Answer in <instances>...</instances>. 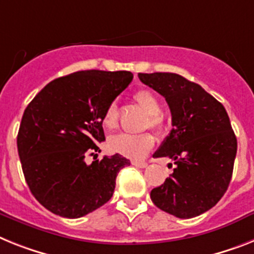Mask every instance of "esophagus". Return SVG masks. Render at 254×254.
Returning a JSON list of instances; mask_svg holds the SVG:
<instances>
[{"instance_id":"obj_1","label":"esophagus","mask_w":254,"mask_h":254,"mask_svg":"<svg viewBox=\"0 0 254 254\" xmlns=\"http://www.w3.org/2000/svg\"><path fill=\"white\" fill-rule=\"evenodd\" d=\"M133 165L137 168H146L147 163H144V161H133Z\"/></svg>"}]
</instances>
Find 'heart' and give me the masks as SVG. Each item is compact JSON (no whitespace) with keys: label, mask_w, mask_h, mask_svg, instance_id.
I'll return each mask as SVG.
<instances>
[{"label":"heart","mask_w":254,"mask_h":254,"mask_svg":"<svg viewBox=\"0 0 254 254\" xmlns=\"http://www.w3.org/2000/svg\"><path fill=\"white\" fill-rule=\"evenodd\" d=\"M134 99L139 104V107L148 115V120L144 124V127H150L156 131L164 129V120L161 116V103L159 98L148 89L138 90L134 94ZM102 124L108 130H115L119 127V110L116 103L108 104L102 117ZM155 144V138L152 134L143 133L139 135H130V134H119L114 135L108 140V147L111 151L120 153L129 159H142L150 152Z\"/></svg>","instance_id":"b5f03b06"}]
</instances>
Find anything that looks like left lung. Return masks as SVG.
<instances>
[{"mask_svg": "<svg viewBox=\"0 0 254 254\" xmlns=\"http://www.w3.org/2000/svg\"><path fill=\"white\" fill-rule=\"evenodd\" d=\"M139 80L163 95L173 129L155 157L177 167L151 200L178 218H192L218 203L232 177L238 142L225 107L200 85L169 72L139 73Z\"/></svg>", "mask_w": 254, "mask_h": 254, "instance_id": "left-lung-1", "label": "left lung"}]
</instances>
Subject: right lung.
Here are the masks:
<instances>
[{
  "instance_id": "add662e5",
  "label": "right lung",
  "mask_w": 254,
  "mask_h": 254,
  "mask_svg": "<svg viewBox=\"0 0 254 254\" xmlns=\"http://www.w3.org/2000/svg\"><path fill=\"white\" fill-rule=\"evenodd\" d=\"M133 80L127 71H78L49 82L27 106L18 153L32 195L51 213L80 218L112 197L117 173L130 161L101 152L102 117Z\"/></svg>"
}]
</instances>
